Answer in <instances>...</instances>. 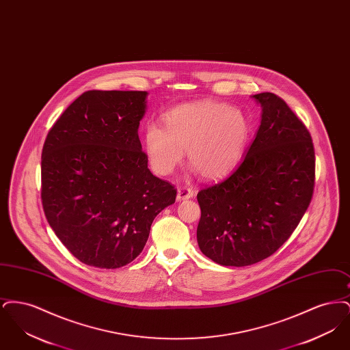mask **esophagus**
<instances>
[{"mask_svg":"<svg viewBox=\"0 0 350 350\" xmlns=\"http://www.w3.org/2000/svg\"><path fill=\"white\" fill-rule=\"evenodd\" d=\"M193 196H194V191L191 189H189V187H178V190H177V200H180V202L189 200Z\"/></svg>","mask_w":350,"mask_h":350,"instance_id":"obj_1","label":"esophagus"}]
</instances>
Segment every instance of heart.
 <instances>
[{
	"mask_svg": "<svg viewBox=\"0 0 350 350\" xmlns=\"http://www.w3.org/2000/svg\"><path fill=\"white\" fill-rule=\"evenodd\" d=\"M245 113L226 102L200 100L177 106L164 116V127L150 123L143 133L150 167L170 174L183 163L187 150L189 165L200 178L217 181L237 167L250 139Z\"/></svg>",
	"mask_w": 350,
	"mask_h": 350,
	"instance_id": "heart-1",
	"label": "heart"
}]
</instances>
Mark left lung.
I'll return each mask as SVG.
<instances>
[{
	"label": "left lung",
	"mask_w": 350,
	"mask_h": 350,
	"mask_svg": "<svg viewBox=\"0 0 350 350\" xmlns=\"http://www.w3.org/2000/svg\"><path fill=\"white\" fill-rule=\"evenodd\" d=\"M252 98L262 109L254 140L228 177L197 196L200 252L223 267H248L271 256L294 232L314 193L308 130L278 96Z\"/></svg>",
	"instance_id": "obj_1"
}]
</instances>
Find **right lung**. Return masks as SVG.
Masks as SVG:
<instances>
[{
  "label": "right lung",
  "instance_id": "add662e5",
  "mask_svg": "<svg viewBox=\"0 0 350 350\" xmlns=\"http://www.w3.org/2000/svg\"><path fill=\"white\" fill-rule=\"evenodd\" d=\"M147 92L89 90L52 126L42 152V202L51 228L77 260L117 269L144 248L177 191L153 176L139 124Z\"/></svg>",
  "mask_w": 350,
  "mask_h": 350
}]
</instances>
